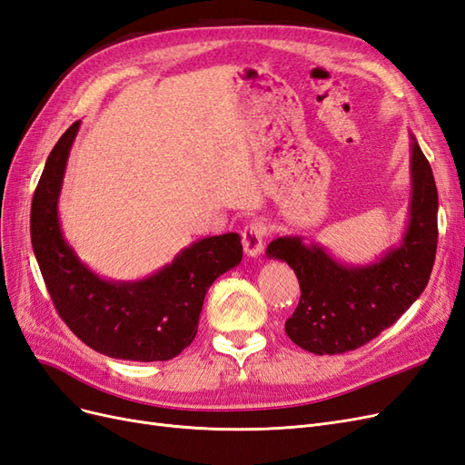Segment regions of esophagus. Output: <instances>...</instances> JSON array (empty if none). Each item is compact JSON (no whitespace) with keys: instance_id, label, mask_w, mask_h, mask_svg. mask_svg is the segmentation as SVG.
<instances>
[{"instance_id":"34e87169","label":"esophagus","mask_w":465,"mask_h":465,"mask_svg":"<svg viewBox=\"0 0 465 465\" xmlns=\"http://www.w3.org/2000/svg\"><path fill=\"white\" fill-rule=\"evenodd\" d=\"M264 237H266V228L261 222H251L249 226L243 228L242 243H243V251L249 254V257H259L262 252Z\"/></svg>"}]
</instances>
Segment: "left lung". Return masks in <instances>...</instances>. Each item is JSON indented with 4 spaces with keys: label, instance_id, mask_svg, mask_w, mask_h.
Wrapping results in <instances>:
<instances>
[{
    "label": "left lung",
    "instance_id": "1",
    "mask_svg": "<svg viewBox=\"0 0 465 465\" xmlns=\"http://www.w3.org/2000/svg\"><path fill=\"white\" fill-rule=\"evenodd\" d=\"M410 223L400 247L365 266L334 261L321 245L302 237H276L271 259L286 261L299 280L302 297L286 321V334L317 355L361 348L392 326L423 293L439 242V193L430 163L411 134Z\"/></svg>",
    "mask_w": 465,
    "mask_h": 465
}]
</instances>
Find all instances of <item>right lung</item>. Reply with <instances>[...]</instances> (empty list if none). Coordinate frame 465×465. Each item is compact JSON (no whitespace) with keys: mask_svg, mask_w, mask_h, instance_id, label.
Instances as JSON below:
<instances>
[{"mask_svg":"<svg viewBox=\"0 0 465 465\" xmlns=\"http://www.w3.org/2000/svg\"><path fill=\"white\" fill-rule=\"evenodd\" d=\"M81 122L55 143L36 185L31 239L55 311L88 348L129 361H168L197 336L213 282L242 262L237 233L204 237L139 282L102 280L64 239L57 216L69 151Z\"/></svg>","mask_w":465,"mask_h":465,"instance_id":"add662e5","label":"right lung"}]
</instances>
